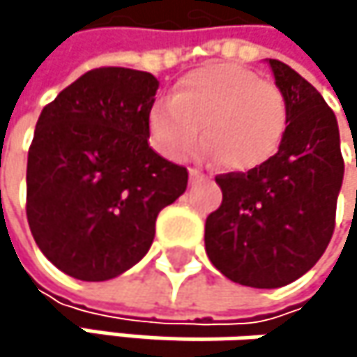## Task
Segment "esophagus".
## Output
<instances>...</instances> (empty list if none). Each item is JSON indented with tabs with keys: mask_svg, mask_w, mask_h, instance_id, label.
<instances>
[{
	"mask_svg": "<svg viewBox=\"0 0 357 357\" xmlns=\"http://www.w3.org/2000/svg\"><path fill=\"white\" fill-rule=\"evenodd\" d=\"M188 174H190V183H196V181H200V179L204 178V176H202L198 169H194V167H190V172H188Z\"/></svg>",
	"mask_w": 357,
	"mask_h": 357,
	"instance_id": "obj_1",
	"label": "esophagus"
}]
</instances>
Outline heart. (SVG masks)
<instances>
[{
    "mask_svg": "<svg viewBox=\"0 0 357 357\" xmlns=\"http://www.w3.org/2000/svg\"><path fill=\"white\" fill-rule=\"evenodd\" d=\"M289 107L273 82L236 63H213L185 74L172 103L155 105L149 128L155 146L169 159H183L204 140L227 169L252 172L279 151Z\"/></svg>",
    "mask_w": 357,
    "mask_h": 357,
    "instance_id": "b5f03b06",
    "label": "heart"
}]
</instances>
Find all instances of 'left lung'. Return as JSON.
I'll use <instances>...</instances> for the list:
<instances>
[{"mask_svg": "<svg viewBox=\"0 0 357 357\" xmlns=\"http://www.w3.org/2000/svg\"><path fill=\"white\" fill-rule=\"evenodd\" d=\"M289 119L279 151L252 172L217 176L221 206L206 217L204 246L227 279L283 287L308 273L326 250L343 181L333 109L296 70L268 59Z\"/></svg>", "mask_w": 357, "mask_h": 357, "instance_id": "8db88e82", "label": "left lung"}]
</instances>
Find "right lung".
Returning <instances> with one entry per match:
<instances>
[{"mask_svg": "<svg viewBox=\"0 0 357 357\" xmlns=\"http://www.w3.org/2000/svg\"><path fill=\"white\" fill-rule=\"evenodd\" d=\"M159 80L97 68L40 111L26 165L36 246L66 275L107 281L153 244L161 208L185 192L188 169L149 146Z\"/></svg>", "mask_w": 357, "mask_h": 357, "instance_id": "right-lung-1", "label": "right lung"}]
</instances>
